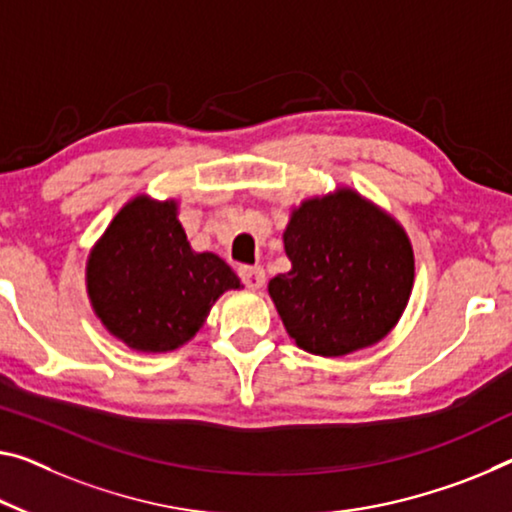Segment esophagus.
<instances>
[{
	"label": "esophagus",
	"mask_w": 512,
	"mask_h": 512,
	"mask_svg": "<svg viewBox=\"0 0 512 512\" xmlns=\"http://www.w3.org/2000/svg\"><path fill=\"white\" fill-rule=\"evenodd\" d=\"M240 279L249 290H261L265 286V270L263 267H240Z\"/></svg>",
	"instance_id": "34e87169"
}]
</instances>
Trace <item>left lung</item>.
I'll return each mask as SVG.
<instances>
[{"mask_svg": "<svg viewBox=\"0 0 512 512\" xmlns=\"http://www.w3.org/2000/svg\"><path fill=\"white\" fill-rule=\"evenodd\" d=\"M286 274L270 293L288 336L311 355L343 357L398 325L414 286V249L396 217L352 187L290 210Z\"/></svg>", "mask_w": 512, "mask_h": 512, "instance_id": "8db88e82", "label": "left lung"}]
</instances>
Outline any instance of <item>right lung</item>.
<instances>
[{
	"label": "right lung",
	"mask_w": 512,
	"mask_h": 512,
	"mask_svg": "<svg viewBox=\"0 0 512 512\" xmlns=\"http://www.w3.org/2000/svg\"><path fill=\"white\" fill-rule=\"evenodd\" d=\"M242 283L212 251H194L178 201L137 194L86 258V295L102 327L130 350L171 352L192 341L226 290Z\"/></svg>",
	"instance_id": "right-lung-1"
}]
</instances>
